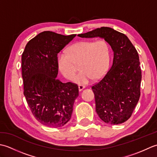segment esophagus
I'll return each mask as SVG.
<instances>
[{
  "instance_id": "obj_1",
  "label": "esophagus",
  "mask_w": 157,
  "mask_h": 157,
  "mask_svg": "<svg viewBox=\"0 0 157 157\" xmlns=\"http://www.w3.org/2000/svg\"><path fill=\"white\" fill-rule=\"evenodd\" d=\"M78 88H79V91H82L83 89L85 88V86H83V85H79L78 86Z\"/></svg>"
}]
</instances>
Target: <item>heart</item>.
Instances as JSON below:
<instances>
[{
  "instance_id": "1",
  "label": "heart",
  "mask_w": 157,
  "mask_h": 157,
  "mask_svg": "<svg viewBox=\"0 0 157 157\" xmlns=\"http://www.w3.org/2000/svg\"><path fill=\"white\" fill-rule=\"evenodd\" d=\"M111 52L109 43L104 39L82 40L72 46L67 52H62L58 56V66L63 76L71 79L76 72L75 64L81 63V71L72 78L78 85L87 84L91 79L97 80L107 72Z\"/></svg>"
}]
</instances>
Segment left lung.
Instances as JSON below:
<instances>
[{
    "mask_svg": "<svg viewBox=\"0 0 157 157\" xmlns=\"http://www.w3.org/2000/svg\"><path fill=\"white\" fill-rule=\"evenodd\" d=\"M78 36L102 38L111 46L114 56L111 68L92 86L96 111L109 124L117 125L126 121L132 116L140 96L142 71L136 48L127 36L108 27Z\"/></svg>",
    "mask_w": 157,
    "mask_h": 157,
    "instance_id": "left-lung-1",
    "label": "left lung"
}]
</instances>
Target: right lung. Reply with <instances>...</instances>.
Instances as JSON below:
<instances>
[{"mask_svg":"<svg viewBox=\"0 0 157 157\" xmlns=\"http://www.w3.org/2000/svg\"><path fill=\"white\" fill-rule=\"evenodd\" d=\"M45 31L30 40L21 56L23 94L33 115L42 125L60 128L73 112L78 86L62 83L58 74V53L75 37Z\"/></svg>","mask_w":157,"mask_h":157,"instance_id":"add662e5","label":"right lung"}]
</instances>
